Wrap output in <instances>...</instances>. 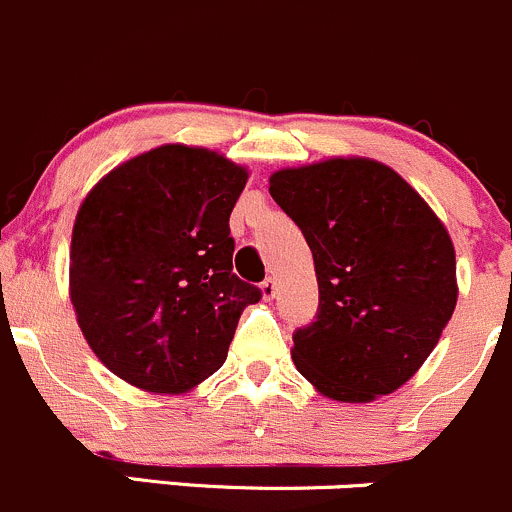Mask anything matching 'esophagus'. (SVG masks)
<instances>
[{
    "label": "esophagus",
    "instance_id": "34e87169",
    "mask_svg": "<svg viewBox=\"0 0 512 512\" xmlns=\"http://www.w3.org/2000/svg\"><path fill=\"white\" fill-rule=\"evenodd\" d=\"M260 290H262V295L267 297V300H270V297H275V292H277V280H275V277H267V280H262Z\"/></svg>",
    "mask_w": 512,
    "mask_h": 512
}]
</instances>
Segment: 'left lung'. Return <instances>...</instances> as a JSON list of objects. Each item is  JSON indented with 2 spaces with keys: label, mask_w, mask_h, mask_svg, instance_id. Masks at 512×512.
I'll return each mask as SVG.
<instances>
[{
  "label": "left lung",
  "mask_w": 512,
  "mask_h": 512,
  "mask_svg": "<svg viewBox=\"0 0 512 512\" xmlns=\"http://www.w3.org/2000/svg\"><path fill=\"white\" fill-rule=\"evenodd\" d=\"M270 195L305 235L320 287L292 360L322 395L367 403L418 372L453 317L455 250L423 197L375 160L280 170Z\"/></svg>",
  "instance_id": "obj_1"
}]
</instances>
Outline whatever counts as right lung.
<instances>
[{"label":"right lung","instance_id":"add662e5","mask_svg":"<svg viewBox=\"0 0 512 512\" xmlns=\"http://www.w3.org/2000/svg\"><path fill=\"white\" fill-rule=\"evenodd\" d=\"M245 167L165 145L124 162L84 197L69 295L94 355L147 393H185L217 372L260 287L232 272L230 215Z\"/></svg>","mask_w":512,"mask_h":512}]
</instances>
